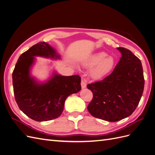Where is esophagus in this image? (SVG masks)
<instances>
[{"mask_svg": "<svg viewBox=\"0 0 155 155\" xmlns=\"http://www.w3.org/2000/svg\"><path fill=\"white\" fill-rule=\"evenodd\" d=\"M86 86H87L86 81H85L84 79H82V81H81V87H82V89L86 88Z\"/></svg>", "mask_w": 155, "mask_h": 155, "instance_id": "esophagus-1", "label": "esophagus"}]
</instances>
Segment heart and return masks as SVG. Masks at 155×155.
Wrapping results in <instances>:
<instances>
[{"mask_svg": "<svg viewBox=\"0 0 155 155\" xmlns=\"http://www.w3.org/2000/svg\"><path fill=\"white\" fill-rule=\"evenodd\" d=\"M116 61L108 54L101 51L94 53L86 58L83 62V66L87 68H92L91 76L94 78H101L110 73L115 66Z\"/></svg>", "mask_w": 155, "mask_h": 155, "instance_id": "b5f03b06", "label": "heart"}]
</instances>
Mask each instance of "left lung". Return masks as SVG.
<instances>
[{"label": "left lung", "instance_id": "left-lung-1", "mask_svg": "<svg viewBox=\"0 0 155 155\" xmlns=\"http://www.w3.org/2000/svg\"><path fill=\"white\" fill-rule=\"evenodd\" d=\"M117 49L122 57L113 71L102 81L87 86L93 94L88 111L94 117L108 122L130 116L138 105L144 88L141 61L129 49Z\"/></svg>", "mask_w": 155, "mask_h": 155}]
</instances>
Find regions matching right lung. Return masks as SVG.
<instances>
[{
	"mask_svg": "<svg viewBox=\"0 0 155 155\" xmlns=\"http://www.w3.org/2000/svg\"><path fill=\"white\" fill-rule=\"evenodd\" d=\"M36 57L61 59L56 49L45 42H38L19 57L12 74L15 101L20 109L38 122L61 116L66 99L81 89V78L77 74L62 76L53 71L51 76L40 82L31 75Z\"/></svg>",
	"mask_w": 155,
	"mask_h": 155,
	"instance_id": "obj_1",
	"label": "right lung"
}]
</instances>
